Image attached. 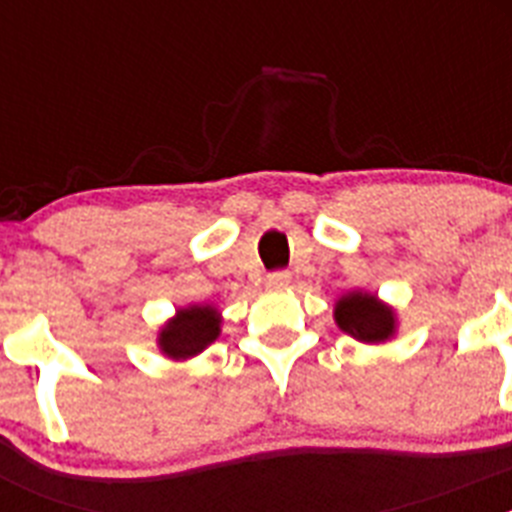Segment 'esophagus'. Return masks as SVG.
Masks as SVG:
<instances>
[{
    "label": "esophagus",
    "instance_id": "34e87169",
    "mask_svg": "<svg viewBox=\"0 0 512 512\" xmlns=\"http://www.w3.org/2000/svg\"><path fill=\"white\" fill-rule=\"evenodd\" d=\"M289 282H292V274H289V271H271L269 277H266V287L271 289H284Z\"/></svg>",
    "mask_w": 512,
    "mask_h": 512
}]
</instances>
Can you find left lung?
Masks as SVG:
<instances>
[{"label":"left lung","mask_w":512,"mask_h":512,"mask_svg":"<svg viewBox=\"0 0 512 512\" xmlns=\"http://www.w3.org/2000/svg\"><path fill=\"white\" fill-rule=\"evenodd\" d=\"M336 323L364 343H384L395 336V310L366 292H348L336 302Z\"/></svg>","instance_id":"left-lung-1"}]
</instances>
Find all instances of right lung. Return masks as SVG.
Instances as JSON below:
<instances>
[{"mask_svg":"<svg viewBox=\"0 0 512 512\" xmlns=\"http://www.w3.org/2000/svg\"><path fill=\"white\" fill-rule=\"evenodd\" d=\"M220 336V312L210 305H192L176 310V318L158 333V348L169 359H189L202 354Z\"/></svg>","mask_w":512,"mask_h":512,"instance_id":"obj_1","label":"right lung"}]
</instances>
